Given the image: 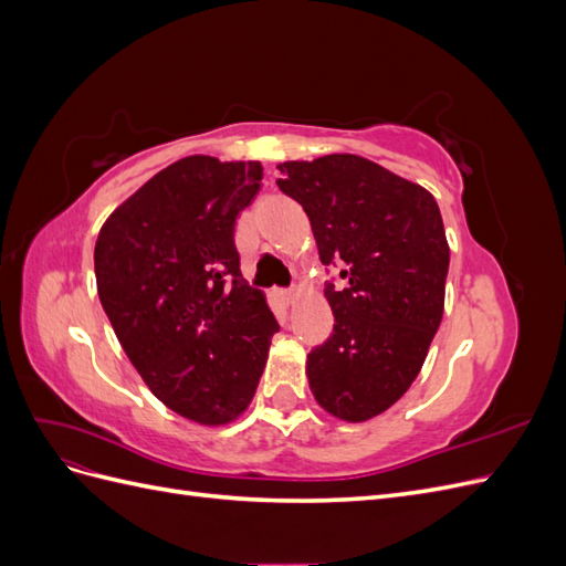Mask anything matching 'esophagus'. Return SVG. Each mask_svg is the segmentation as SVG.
Masks as SVG:
<instances>
[{"mask_svg":"<svg viewBox=\"0 0 566 566\" xmlns=\"http://www.w3.org/2000/svg\"><path fill=\"white\" fill-rule=\"evenodd\" d=\"M279 295H281V300L285 302V304H290L295 300V290H279Z\"/></svg>","mask_w":566,"mask_h":566,"instance_id":"esophagus-1","label":"esophagus"}]
</instances>
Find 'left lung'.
I'll return each instance as SVG.
<instances>
[{
  "instance_id": "8db88e82",
  "label": "left lung",
  "mask_w": 566,
  "mask_h": 566,
  "mask_svg": "<svg viewBox=\"0 0 566 566\" xmlns=\"http://www.w3.org/2000/svg\"><path fill=\"white\" fill-rule=\"evenodd\" d=\"M279 188L312 221L325 266L331 337L306 356V378L331 416L364 422L418 378L443 316L449 243L439 205L422 186L361 156L281 163Z\"/></svg>"
}]
</instances>
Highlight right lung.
<instances>
[{"mask_svg": "<svg viewBox=\"0 0 566 566\" xmlns=\"http://www.w3.org/2000/svg\"><path fill=\"white\" fill-rule=\"evenodd\" d=\"M260 181V163L181 158L119 205L94 248L119 345L167 408L200 424H227L250 406L279 333L233 241Z\"/></svg>", "mask_w": 566, "mask_h": 566, "instance_id": "obj_1", "label": "right lung"}]
</instances>
